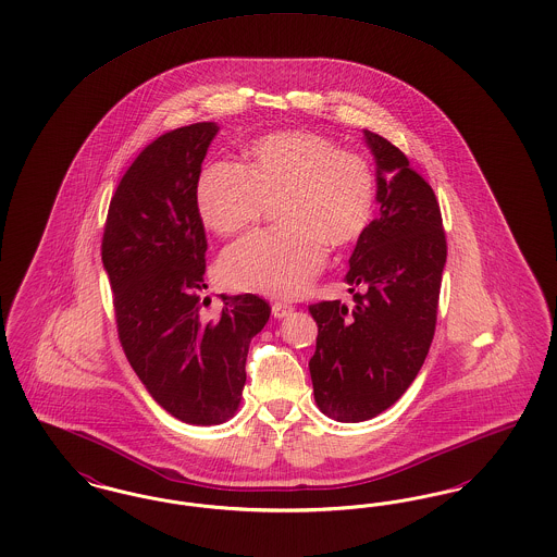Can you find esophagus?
Instances as JSON below:
<instances>
[{
	"label": "esophagus",
	"instance_id": "34e87169",
	"mask_svg": "<svg viewBox=\"0 0 557 557\" xmlns=\"http://www.w3.org/2000/svg\"><path fill=\"white\" fill-rule=\"evenodd\" d=\"M292 311H294V309H292V305H288V302H273V307H271V312H273L275 319H284V317H288Z\"/></svg>",
	"mask_w": 557,
	"mask_h": 557
}]
</instances>
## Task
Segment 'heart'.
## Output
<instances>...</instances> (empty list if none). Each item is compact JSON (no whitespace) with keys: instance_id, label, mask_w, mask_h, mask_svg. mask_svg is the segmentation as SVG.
Listing matches in <instances>:
<instances>
[{"instance_id":"heart-1","label":"heart","mask_w":557,"mask_h":557,"mask_svg":"<svg viewBox=\"0 0 557 557\" xmlns=\"http://www.w3.org/2000/svg\"><path fill=\"white\" fill-rule=\"evenodd\" d=\"M282 225L255 232L223 252L220 273L234 289L294 298L325 265L327 246L348 248L375 215L377 182L367 159L307 131L257 138L246 168L213 161L197 180V207L222 236L259 222L275 200Z\"/></svg>"}]
</instances>
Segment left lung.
Here are the masks:
<instances>
[{
    "instance_id": "8db88e82",
    "label": "left lung",
    "mask_w": 557,
    "mask_h": 557,
    "mask_svg": "<svg viewBox=\"0 0 557 557\" xmlns=\"http://www.w3.org/2000/svg\"><path fill=\"white\" fill-rule=\"evenodd\" d=\"M377 163L379 215L350 257L346 284L355 305H311L317 350L314 401L339 423L387 410L419 375L435 334L447 245L440 202L408 157L364 131Z\"/></svg>"
}]
</instances>
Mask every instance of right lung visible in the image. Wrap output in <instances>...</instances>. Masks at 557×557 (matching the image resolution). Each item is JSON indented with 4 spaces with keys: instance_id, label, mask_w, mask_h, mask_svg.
I'll return each mask as SVG.
<instances>
[{
    "instance_id": "add662e5",
    "label": "right lung",
    "mask_w": 557,
    "mask_h": 557,
    "mask_svg": "<svg viewBox=\"0 0 557 557\" xmlns=\"http://www.w3.org/2000/svg\"><path fill=\"white\" fill-rule=\"evenodd\" d=\"M218 131L199 122L147 145L115 188L101 243L126 358L153 400L188 424L234 417L248 344L271 314L255 294H222L215 319L200 314L207 238L197 180Z\"/></svg>"
}]
</instances>
